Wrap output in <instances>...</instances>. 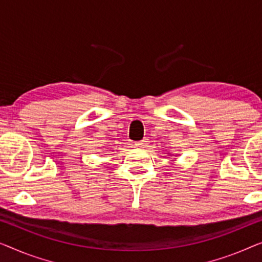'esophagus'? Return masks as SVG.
I'll list each match as a JSON object with an SVG mask.
<instances>
[{
    "instance_id": "1",
    "label": "esophagus",
    "mask_w": 262,
    "mask_h": 262,
    "mask_svg": "<svg viewBox=\"0 0 262 262\" xmlns=\"http://www.w3.org/2000/svg\"><path fill=\"white\" fill-rule=\"evenodd\" d=\"M147 140L146 139H143V140H141V141H139V142H136V146L138 147H140V148H145V147L147 146Z\"/></svg>"
}]
</instances>
